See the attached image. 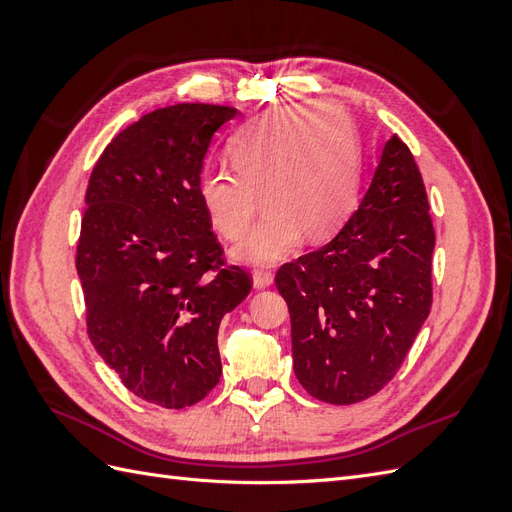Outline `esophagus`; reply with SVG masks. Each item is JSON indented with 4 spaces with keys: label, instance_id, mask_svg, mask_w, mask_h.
Masks as SVG:
<instances>
[{
    "label": "esophagus",
    "instance_id": "1",
    "mask_svg": "<svg viewBox=\"0 0 512 512\" xmlns=\"http://www.w3.org/2000/svg\"><path fill=\"white\" fill-rule=\"evenodd\" d=\"M252 277H254V286L256 288H267V286L273 284V273L267 271V269H254Z\"/></svg>",
    "mask_w": 512,
    "mask_h": 512
}]
</instances>
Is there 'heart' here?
Listing matches in <instances>:
<instances>
[{
    "mask_svg": "<svg viewBox=\"0 0 512 512\" xmlns=\"http://www.w3.org/2000/svg\"><path fill=\"white\" fill-rule=\"evenodd\" d=\"M232 166L203 170L198 181L213 228L239 239L258 211L267 213L235 247L252 265L286 258L305 235L322 241L342 228L361 188V149L348 115L331 104L277 108L230 145Z\"/></svg>",
    "mask_w": 512,
    "mask_h": 512,
    "instance_id": "1",
    "label": "heart"
}]
</instances>
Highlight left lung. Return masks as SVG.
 <instances>
[{"instance_id":"1","label":"left lung","mask_w":512,"mask_h":512,"mask_svg":"<svg viewBox=\"0 0 512 512\" xmlns=\"http://www.w3.org/2000/svg\"><path fill=\"white\" fill-rule=\"evenodd\" d=\"M433 245L421 170L393 134L346 226L275 275L290 312L292 367L309 395L350 406L395 378L429 316Z\"/></svg>"}]
</instances>
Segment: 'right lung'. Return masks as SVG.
Returning a JSON list of instances; mask_svg holds the SVG:
<instances>
[{
	"label": "right lung",
	"mask_w": 512,
	"mask_h": 512,
	"mask_svg": "<svg viewBox=\"0 0 512 512\" xmlns=\"http://www.w3.org/2000/svg\"><path fill=\"white\" fill-rule=\"evenodd\" d=\"M235 115L200 102L147 113L106 145L87 185L76 245L87 335L128 391L168 410L218 386L220 322L252 290L198 194L211 138Z\"/></svg>",
	"instance_id": "right-lung-1"
}]
</instances>
